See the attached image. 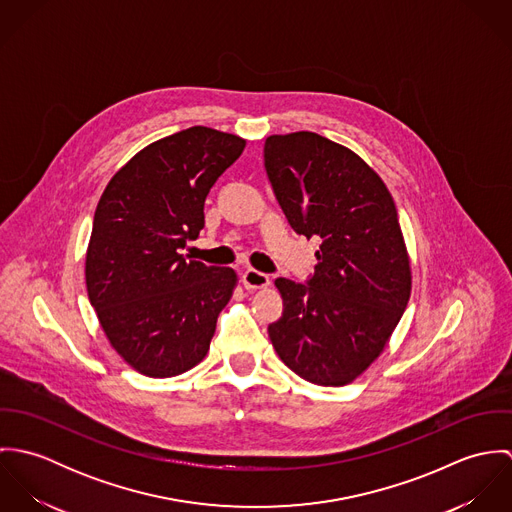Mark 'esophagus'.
<instances>
[{
    "mask_svg": "<svg viewBox=\"0 0 512 512\" xmlns=\"http://www.w3.org/2000/svg\"><path fill=\"white\" fill-rule=\"evenodd\" d=\"M242 284H244L246 290H262V288H268V286H270V278H268L264 272H258V270L248 268V270L242 274Z\"/></svg>",
    "mask_w": 512,
    "mask_h": 512,
    "instance_id": "1",
    "label": "esophagus"
}]
</instances>
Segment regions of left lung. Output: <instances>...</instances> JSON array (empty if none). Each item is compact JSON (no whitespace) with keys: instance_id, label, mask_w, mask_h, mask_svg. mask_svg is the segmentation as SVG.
<instances>
[{"instance_id":"1","label":"left lung","mask_w":512,"mask_h":512,"mask_svg":"<svg viewBox=\"0 0 512 512\" xmlns=\"http://www.w3.org/2000/svg\"><path fill=\"white\" fill-rule=\"evenodd\" d=\"M264 165L293 230L321 242L307 284L276 280L284 313L268 335L303 380L349 384L382 353L410 299L396 205L355 151L313 132L270 136Z\"/></svg>"}]
</instances>
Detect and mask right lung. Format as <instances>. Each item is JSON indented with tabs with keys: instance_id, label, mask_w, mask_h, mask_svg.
Masks as SVG:
<instances>
[{
	"instance_id": "add662e5",
	"label": "right lung",
	"mask_w": 512,
	"mask_h": 512,
	"mask_svg": "<svg viewBox=\"0 0 512 512\" xmlns=\"http://www.w3.org/2000/svg\"><path fill=\"white\" fill-rule=\"evenodd\" d=\"M246 142L193 126L136 153L106 185L86 250V290L116 353L151 378L199 365L236 288L232 268L185 260L205 199Z\"/></svg>"
}]
</instances>
